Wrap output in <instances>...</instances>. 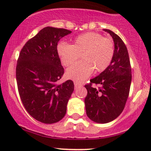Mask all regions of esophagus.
Returning a JSON list of instances; mask_svg holds the SVG:
<instances>
[{"label":"esophagus","instance_id":"obj_1","mask_svg":"<svg viewBox=\"0 0 151 151\" xmlns=\"http://www.w3.org/2000/svg\"><path fill=\"white\" fill-rule=\"evenodd\" d=\"M74 85H75V88H77V87H78L79 86H81V84H80V83H77V82H74Z\"/></svg>","mask_w":151,"mask_h":151}]
</instances>
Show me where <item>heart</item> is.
I'll return each instance as SVG.
<instances>
[{
	"label": "heart",
	"mask_w": 151,
	"mask_h": 151,
	"mask_svg": "<svg viewBox=\"0 0 151 151\" xmlns=\"http://www.w3.org/2000/svg\"><path fill=\"white\" fill-rule=\"evenodd\" d=\"M57 51L66 66L75 62L82 55L83 60L72 65L66 71L68 78L81 82L94 70L100 73L109 66L114 56V44L111 39L104 38L99 33L87 32L76 37L73 45L59 43Z\"/></svg>",
	"instance_id": "obj_1"
}]
</instances>
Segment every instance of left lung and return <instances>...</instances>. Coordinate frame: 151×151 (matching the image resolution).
<instances>
[{"label": "left lung", "instance_id": "1", "mask_svg": "<svg viewBox=\"0 0 151 151\" xmlns=\"http://www.w3.org/2000/svg\"><path fill=\"white\" fill-rule=\"evenodd\" d=\"M112 36L114 56L109 66L85 85L87 94L85 99L88 118L97 123H107L117 118L125 106L132 82V68L127 47L118 35L104 29ZM99 84V89L91 87Z\"/></svg>", "mask_w": 151, "mask_h": 151}]
</instances>
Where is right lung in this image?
<instances>
[{
	"instance_id": "obj_1",
	"label": "right lung",
	"mask_w": 151,
	"mask_h": 151,
	"mask_svg": "<svg viewBox=\"0 0 151 151\" xmlns=\"http://www.w3.org/2000/svg\"><path fill=\"white\" fill-rule=\"evenodd\" d=\"M71 31L45 27L24 45L17 60L16 78L24 108L33 118L45 124L59 122L74 90L73 82L61 85L64 69L57 51L59 40Z\"/></svg>"
}]
</instances>
